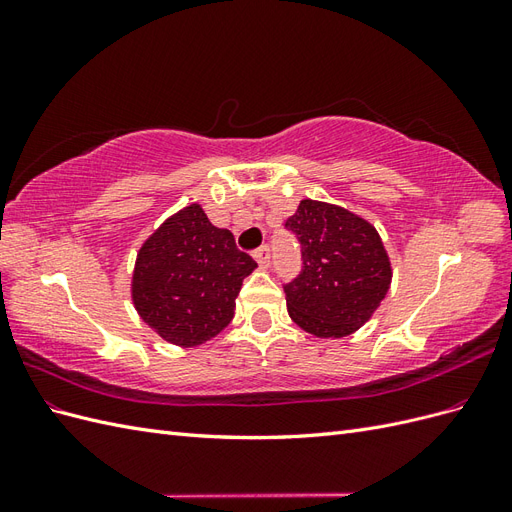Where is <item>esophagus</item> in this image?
I'll use <instances>...</instances> for the list:
<instances>
[{"label": "esophagus", "mask_w": 512, "mask_h": 512, "mask_svg": "<svg viewBox=\"0 0 512 512\" xmlns=\"http://www.w3.org/2000/svg\"><path fill=\"white\" fill-rule=\"evenodd\" d=\"M254 258H256V262L260 265V269H267L269 267V260H271V250H269L267 245H262L260 250L254 252Z\"/></svg>", "instance_id": "34e87169"}]
</instances>
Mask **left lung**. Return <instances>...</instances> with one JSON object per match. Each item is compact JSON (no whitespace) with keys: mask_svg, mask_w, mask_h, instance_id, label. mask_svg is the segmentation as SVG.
<instances>
[{"mask_svg":"<svg viewBox=\"0 0 512 512\" xmlns=\"http://www.w3.org/2000/svg\"><path fill=\"white\" fill-rule=\"evenodd\" d=\"M303 269L284 286L288 314L309 335L339 339L359 331L391 288V258L374 224L339 205L305 198L286 220Z\"/></svg>","mask_w":512,"mask_h":512,"instance_id":"left-lung-1","label":"left lung"}]
</instances>
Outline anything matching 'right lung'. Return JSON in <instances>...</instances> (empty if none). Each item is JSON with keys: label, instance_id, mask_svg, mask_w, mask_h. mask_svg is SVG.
Listing matches in <instances>:
<instances>
[{"label": "right lung", "instance_id": "right-lung-1", "mask_svg": "<svg viewBox=\"0 0 512 512\" xmlns=\"http://www.w3.org/2000/svg\"><path fill=\"white\" fill-rule=\"evenodd\" d=\"M256 267L252 256L237 250L232 232L213 226L203 207L192 203L141 245L132 303L164 342L194 348L228 327L241 284Z\"/></svg>", "mask_w": 512, "mask_h": 512}]
</instances>
